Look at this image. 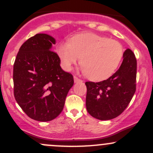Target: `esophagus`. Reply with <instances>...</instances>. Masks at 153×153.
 I'll list each match as a JSON object with an SVG mask.
<instances>
[{
  "label": "esophagus",
  "mask_w": 153,
  "mask_h": 153,
  "mask_svg": "<svg viewBox=\"0 0 153 153\" xmlns=\"http://www.w3.org/2000/svg\"><path fill=\"white\" fill-rule=\"evenodd\" d=\"M74 81H75V82H81L82 80H80V79H79L78 77L74 76Z\"/></svg>",
  "instance_id": "1"
}]
</instances>
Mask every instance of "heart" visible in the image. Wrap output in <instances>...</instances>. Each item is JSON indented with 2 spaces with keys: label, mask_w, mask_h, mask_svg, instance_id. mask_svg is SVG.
Instances as JSON below:
<instances>
[{
  "label": "heart",
  "mask_w": 153,
  "mask_h": 153,
  "mask_svg": "<svg viewBox=\"0 0 153 153\" xmlns=\"http://www.w3.org/2000/svg\"><path fill=\"white\" fill-rule=\"evenodd\" d=\"M57 52L66 71H70L80 59L82 71L88 78L101 81L114 73L122 58L123 47L117 40L87 32L60 42Z\"/></svg>",
  "instance_id": "heart-1"
}]
</instances>
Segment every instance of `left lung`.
I'll list each match as a JSON object with an SVG mask.
<instances>
[{"label": "left lung", "mask_w": 153, "mask_h": 153, "mask_svg": "<svg viewBox=\"0 0 153 153\" xmlns=\"http://www.w3.org/2000/svg\"><path fill=\"white\" fill-rule=\"evenodd\" d=\"M137 59L130 49L123 54V62L107 80L85 82L86 108L94 118L109 120L117 117L130 103L136 91Z\"/></svg>", "instance_id": "left-lung-1"}]
</instances>
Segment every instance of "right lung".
I'll list each match as a JSON object with an SVG mask.
<instances>
[{
  "label": "right lung",
  "instance_id": "1",
  "mask_svg": "<svg viewBox=\"0 0 153 153\" xmlns=\"http://www.w3.org/2000/svg\"><path fill=\"white\" fill-rule=\"evenodd\" d=\"M55 39L37 34L22 45L13 65V94L31 119L48 122L62 112L73 76L61 68L58 54L51 50Z\"/></svg>",
  "mask_w": 153,
  "mask_h": 153
}]
</instances>
